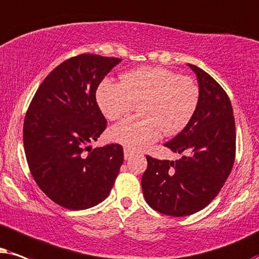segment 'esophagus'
Segmentation results:
<instances>
[{"label": "esophagus", "mask_w": 259, "mask_h": 259, "mask_svg": "<svg viewBox=\"0 0 259 259\" xmlns=\"http://www.w3.org/2000/svg\"><path fill=\"white\" fill-rule=\"evenodd\" d=\"M133 155H134V151L130 150L129 148H124V158H125V160H130Z\"/></svg>", "instance_id": "34e87169"}]
</instances>
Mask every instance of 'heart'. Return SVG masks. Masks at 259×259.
I'll use <instances>...</instances> for the list:
<instances>
[{"instance_id":"obj_1","label":"heart","mask_w":259,"mask_h":259,"mask_svg":"<svg viewBox=\"0 0 259 259\" xmlns=\"http://www.w3.org/2000/svg\"><path fill=\"white\" fill-rule=\"evenodd\" d=\"M97 103L109 119H118L139 104L141 116L129 117L110 130V139L132 150L142 149L161 136L180 133L199 103V88L192 79L163 67L126 72L119 82L104 80Z\"/></svg>"}]
</instances>
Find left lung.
Here are the masks:
<instances>
[{
	"instance_id": "1",
	"label": "left lung",
	"mask_w": 259,
	"mask_h": 259,
	"mask_svg": "<svg viewBox=\"0 0 259 259\" xmlns=\"http://www.w3.org/2000/svg\"><path fill=\"white\" fill-rule=\"evenodd\" d=\"M188 66L198 79V106L185 129L164 143L184 156L177 161L147 156L148 167L141 181L148 205L173 217L206 207L229 178L236 155V125L229 96L204 70Z\"/></svg>"
}]
</instances>
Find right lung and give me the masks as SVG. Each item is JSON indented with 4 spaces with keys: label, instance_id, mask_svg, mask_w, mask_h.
<instances>
[{
    "label": "right lung",
    "instance_id": "obj_1",
    "mask_svg": "<svg viewBox=\"0 0 259 259\" xmlns=\"http://www.w3.org/2000/svg\"><path fill=\"white\" fill-rule=\"evenodd\" d=\"M122 59L80 54L55 67L37 89L23 123L30 173L41 191L65 208L98 205L111 191L123 148H95L106 127L96 101L105 75Z\"/></svg>",
    "mask_w": 259,
    "mask_h": 259
}]
</instances>
